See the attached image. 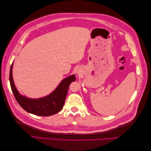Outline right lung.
Segmentation results:
<instances>
[{
  "mask_svg": "<svg viewBox=\"0 0 151 151\" xmlns=\"http://www.w3.org/2000/svg\"><path fill=\"white\" fill-rule=\"evenodd\" d=\"M12 69V64L10 68L9 80L11 88L16 101L27 112L42 116H51L61 110L64 105L68 87L72 82L76 81L75 76H70L63 79L57 88L47 96L32 99L22 96L18 93L14 84Z\"/></svg>",
  "mask_w": 151,
  "mask_h": 151,
  "instance_id": "right-lung-1",
  "label": "right lung"
}]
</instances>
